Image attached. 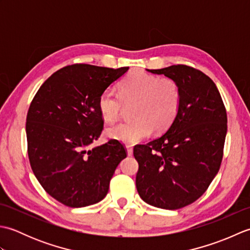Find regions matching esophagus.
<instances>
[{"label":"esophagus","mask_w":250,"mask_h":250,"mask_svg":"<svg viewBox=\"0 0 250 250\" xmlns=\"http://www.w3.org/2000/svg\"><path fill=\"white\" fill-rule=\"evenodd\" d=\"M126 152H128V156L133 155V149L130 146H126Z\"/></svg>","instance_id":"1"}]
</instances>
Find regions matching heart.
<instances>
[{
    "mask_svg": "<svg viewBox=\"0 0 250 250\" xmlns=\"http://www.w3.org/2000/svg\"><path fill=\"white\" fill-rule=\"evenodd\" d=\"M133 104L134 120L120 122L107 131L111 139L128 145L146 139L152 129L162 132L173 124L182 104V89L173 78L139 71L124 79L120 94L105 90L99 98V110L108 122L118 119L125 105Z\"/></svg>",
    "mask_w": 250,
    "mask_h": 250,
    "instance_id": "1",
    "label": "heart"
}]
</instances>
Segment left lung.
Wrapping results in <instances>:
<instances>
[{"label":"left lung","mask_w":250,"mask_h":250,"mask_svg":"<svg viewBox=\"0 0 250 250\" xmlns=\"http://www.w3.org/2000/svg\"><path fill=\"white\" fill-rule=\"evenodd\" d=\"M147 71L175 79L182 104L166 133L134 147L136 189L149 205L178 209L198 200L219 171L227 111L215 83L203 72L183 64Z\"/></svg>","instance_id":"obj_1"}]
</instances>
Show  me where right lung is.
Here are the masks:
<instances>
[{
	"label": "right lung",
	"instance_id": "right-lung-1",
	"mask_svg": "<svg viewBox=\"0 0 250 250\" xmlns=\"http://www.w3.org/2000/svg\"><path fill=\"white\" fill-rule=\"evenodd\" d=\"M128 70L90 64L62 67L32 100L25 124L30 164L42 187L60 203L83 207L107 194L126 151L117 140L88 147L103 130L101 93Z\"/></svg>",
	"mask_w": 250,
	"mask_h": 250
}]
</instances>
